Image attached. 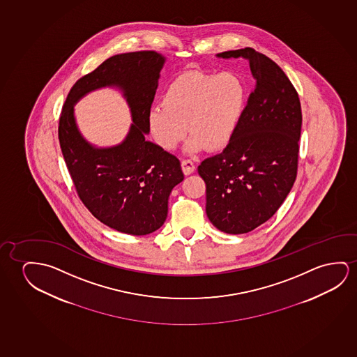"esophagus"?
I'll list each match as a JSON object with an SVG mask.
<instances>
[{
    "label": "esophagus",
    "mask_w": 357,
    "mask_h": 357,
    "mask_svg": "<svg viewBox=\"0 0 357 357\" xmlns=\"http://www.w3.org/2000/svg\"><path fill=\"white\" fill-rule=\"evenodd\" d=\"M181 169L185 176H190L192 172L195 171V165L192 160H181Z\"/></svg>",
    "instance_id": "obj_1"
}]
</instances>
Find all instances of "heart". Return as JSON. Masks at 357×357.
Instances as JSON below:
<instances>
[{
    "label": "heart",
    "mask_w": 357,
    "mask_h": 357,
    "mask_svg": "<svg viewBox=\"0 0 357 357\" xmlns=\"http://www.w3.org/2000/svg\"><path fill=\"white\" fill-rule=\"evenodd\" d=\"M247 104V89L236 73L221 75L189 71L165 89L162 107L150 110L147 121L155 142L174 150L192 135L184 151L188 155L226 149L237 132Z\"/></svg>",
    "instance_id": "heart-1"
}]
</instances>
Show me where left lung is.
Masks as SVG:
<instances>
[{"instance_id":"1","label":"left lung","mask_w":357,"mask_h":357,"mask_svg":"<svg viewBox=\"0 0 357 357\" xmlns=\"http://www.w3.org/2000/svg\"><path fill=\"white\" fill-rule=\"evenodd\" d=\"M216 57L244 59L257 83L229 145L197 167L206 184L207 218L222 232L242 234L266 222L294 186L300 98L284 71L252 47Z\"/></svg>"}]
</instances>
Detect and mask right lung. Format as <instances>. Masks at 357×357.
Returning <instances> with one entry per match:
<instances>
[{
  "label": "right lung",
  "mask_w": 357,
  "mask_h": 357,
  "mask_svg": "<svg viewBox=\"0 0 357 357\" xmlns=\"http://www.w3.org/2000/svg\"><path fill=\"white\" fill-rule=\"evenodd\" d=\"M165 63V57L155 52L109 57L73 84L60 118V146L78 197L100 222L132 236L162 227L172 190L184 179L176 155L146 139L147 116ZM102 87L122 92L133 121L126 139L109 148L91 144L74 115V105Z\"/></svg>",
  "instance_id": "obj_1"
}]
</instances>
